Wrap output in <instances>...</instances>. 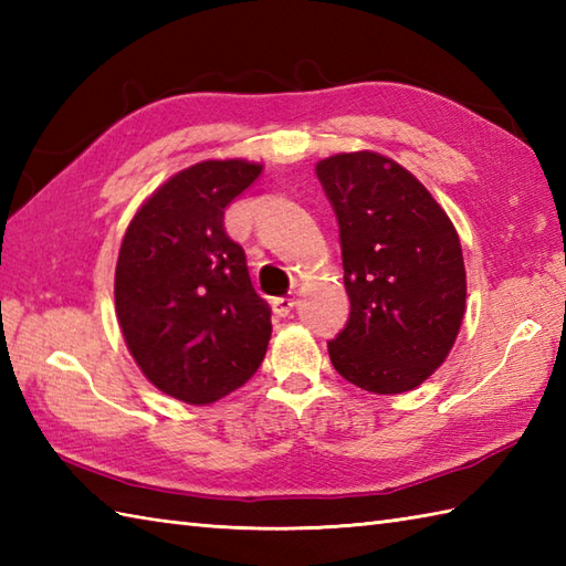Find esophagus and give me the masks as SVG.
I'll use <instances>...</instances> for the list:
<instances>
[{
  "label": "esophagus",
  "instance_id": "obj_1",
  "mask_svg": "<svg viewBox=\"0 0 566 566\" xmlns=\"http://www.w3.org/2000/svg\"><path fill=\"white\" fill-rule=\"evenodd\" d=\"M294 306H296V298H286V296H282V298H274V304H272V308H274V314L280 316V318H286L294 311Z\"/></svg>",
  "mask_w": 566,
  "mask_h": 566
}]
</instances>
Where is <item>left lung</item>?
I'll list each match as a JSON object with an SVG mask.
<instances>
[{
    "label": "left lung",
    "mask_w": 566,
    "mask_h": 566,
    "mask_svg": "<svg viewBox=\"0 0 566 566\" xmlns=\"http://www.w3.org/2000/svg\"><path fill=\"white\" fill-rule=\"evenodd\" d=\"M316 175L340 226L350 296V318L328 343L331 363L365 391H411L444 363L462 326L460 235L430 191L387 155H331Z\"/></svg>",
    "instance_id": "8db88e82"
}]
</instances>
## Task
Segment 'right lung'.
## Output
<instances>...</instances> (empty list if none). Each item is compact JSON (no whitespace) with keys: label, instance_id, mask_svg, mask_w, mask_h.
Segmentation results:
<instances>
[{"label":"right lung","instance_id":"add662e5","mask_svg":"<svg viewBox=\"0 0 566 566\" xmlns=\"http://www.w3.org/2000/svg\"><path fill=\"white\" fill-rule=\"evenodd\" d=\"M262 165L203 160L136 211L118 250L114 298L128 353L163 394L213 403L262 365L272 311L250 282L223 211Z\"/></svg>","mask_w":566,"mask_h":566}]
</instances>
